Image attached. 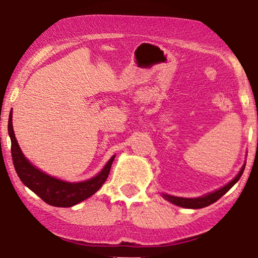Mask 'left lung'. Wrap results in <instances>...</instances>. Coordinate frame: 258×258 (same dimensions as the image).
Returning a JSON list of instances; mask_svg holds the SVG:
<instances>
[{"label": "left lung", "instance_id": "8db88e82", "mask_svg": "<svg viewBox=\"0 0 258 258\" xmlns=\"http://www.w3.org/2000/svg\"><path fill=\"white\" fill-rule=\"evenodd\" d=\"M244 167H245V164L243 166H242V169L238 174L235 177L233 180H231L229 184H227L226 186H223L222 188L218 189V191L215 192H212L210 194H207V196H204V197H200V198H178V197H172V196H169V194H163V197L165 198L167 201H170V203H172L174 205H177V206H180V207H185V208H194V210H197V208H204V207H207L210 206V205L214 204L215 201H218L220 198L222 196H225V194L229 191V189L233 187V186L236 184V182L240 180L242 173H243L244 171Z\"/></svg>", "mask_w": 258, "mask_h": 258}]
</instances>
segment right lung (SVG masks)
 <instances>
[{"instance_id": "right-lung-1", "label": "right lung", "mask_w": 258, "mask_h": 258, "mask_svg": "<svg viewBox=\"0 0 258 258\" xmlns=\"http://www.w3.org/2000/svg\"><path fill=\"white\" fill-rule=\"evenodd\" d=\"M8 132L11 140V156L22 182L46 204L55 207H71L93 196L106 181L115 156L111 157L96 177L81 182H66L42 172L22 154L13 129V110L10 111Z\"/></svg>"}]
</instances>
